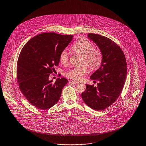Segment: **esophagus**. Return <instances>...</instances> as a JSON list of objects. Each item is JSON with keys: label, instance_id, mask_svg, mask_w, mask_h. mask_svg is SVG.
<instances>
[{"label": "esophagus", "instance_id": "esophagus-1", "mask_svg": "<svg viewBox=\"0 0 146 146\" xmlns=\"http://www.w3.org/2000/svg\"><path fill=\"white\" fill-rule=\"evenodd\" d=\"M69 82H70V83H72V84H79L78 82H76V81H70Z\"/></svg>", "mask_w": 146, "mask_h": 146}]
</instances>
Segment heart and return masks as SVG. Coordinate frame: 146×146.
I'll return each instance as SVG.
<instances>
[{"label":"heart","instance_id":"b5f03b06","mask_svg":"<svg viewBox=\"0 0 146 146\" xmlns=\"http://www.w3.org/2000/svg\"><path fill=\"white\" fill-rule=\"evenodd\" d=\"M72 49L76 53L82 55L80 66L70 69L65 73V76L75 81H80L87 72L88 66L90 71H95L100 68L103 60V55L101 50L95 48L94 44L88 39L80 40L75 43ZM59 60L64 65L68 62L69 55L66 50H64L60 54Z\"/></svg>","mask_w":146,"mask_h":146}]
</instances>
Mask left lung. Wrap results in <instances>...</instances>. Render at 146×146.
Masks as SVG:
<instances>
[{
	"instance_id": "8db88e82",
	"label": "left lung",
	"mask_w": 146,
	"mask_h": 146,
	"mask_svg": "<svg viewBox=\"0 0 146 146\" xmlns=\"http://www.w3.org/2000/svg\"><path fill=\"white\" fill-rule=\"evenodd\" d=\"M88 38L101 50L103 55L102 64L90 77L97 86L86 84L81 94L84 102L95 111H102L111 106L118 98L123 88L127 63L125 55L116 43L104 36L88 34Z\"/></svg>"
}]
</instances>
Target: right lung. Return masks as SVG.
<instances>
[{
  "label": "right lung",
  "mask_w": 146,
  "mask_h": 146,
  "mask_svg": "<svg viewBox=\"0 0 146 146\" xmlns=\"http://www.w3.org/2000/svg\"><path fill=\"white\" fill-rule=\"evenodd\" d=\"M73 36L42 33L31 38L21 51L17 64V82L26 99L38 109L47 110L56 104L68 82L62 77L52 84L48 78Z\"/></svg>",
  "instance_id": "right-lung-1"
}]
</instances>
